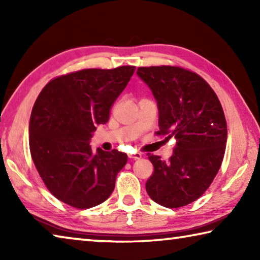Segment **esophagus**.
Wrapping results in <instances>:
<instances>
[{"label":"esophagus","mask_w":260,"mask_h":260,"mask_svg":"<svg viewBox=\"0 0 260 260\" xmlns=\"http://www.w3.org/2000/svg\"><path fill=\"white\" fill-rule=\"evenodd\" d=\"M142 157V155L141 153H128V158H131V159H140V158Z\"/></svg>","instance_id":"1"}]
</instances>
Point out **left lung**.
Masks as SVG:
<instances>
[{
	"label": "left lung",
	"instance_id": "8db88e82",
	"mask_svg": "<svg viewBox=\"0 0 260 260\" xmlns=\"http://www.w3.org/2000/svg\"><path fill=\"white\" fill-rule=\"evenodd\" d=\"M136 74L157 102L158 134L177 139L170 160L148 155L153 174L147 192L165 208H181L203 195L220 169L227 142L223 110L199 74L174 67L139 68Z\"/></svg>",
	"mask_w": 260,
	"mask_h": 260
}]
</instances>
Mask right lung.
Segmentation results:
<instances>
[{
	"instance_id": "obj_1",
	"label": "right lung",
	"mask_w": 260,
	"mask_h": 260,
	"mask_svg": "<svg viewBox=\"0 0 260 260\" xmlns=\"http://www.w3.org/2000/svg\"><path fill=\"white\" fill-rule=\"evenodd\" d=\"M134 67L88 69L47 83L29 119V150L43 182L57 200L89 209L111 195L127 155L93 152L96 127L109 120L110 109L125 89Z\"/></svg>"
}]
</instances>
